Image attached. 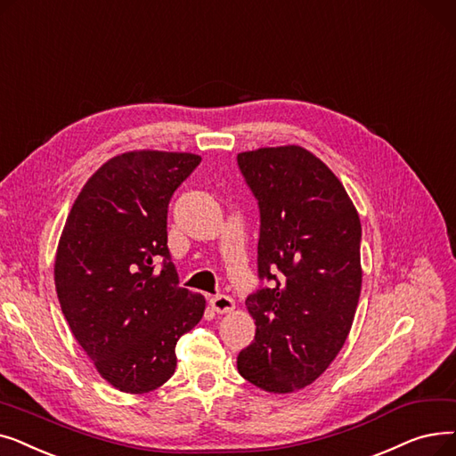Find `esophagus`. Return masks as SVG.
<instances>
[{
	"label": "esophagus",
	"mask_w": 456,
	"mask_h": 456,
	"mask_svg": "<svg viewBox=\"0 0 456 456\" xmlns=\"http://www.w3.org/2000/svg\"><path fill=\"white\" fill-rule=\"evenodd\" d=\"M209 302H211L213 310L219 312V314H226V312H232L235 308V302L228 295H215V297L209 298Z\"/></svg>",
	"instance_id": "34e87169"
}]
</instances>
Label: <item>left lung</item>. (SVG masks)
<instances>
[{
  "label": "left lung",
  "mask_w": 456,
  "mask_h": 456,
  "mask_svg": "<svg viewBox=\"0 0 456 456\" xmlns=\"http://www.w3.org/2000/svg\"><path fill=\"white\" fill-rule=\"evenodd\" d=\"M241 175L259 208L257 278L247 298L254 341L237 370L254 386L289 394L334 362L362 289V226L334 172L300 146L243 151Z\"/></svg>",
  "instance_id": "obj_1"
}]
</instances>
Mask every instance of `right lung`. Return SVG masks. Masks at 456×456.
I'll return each mask as SVG.
<instances>
[{
	"instance_id": "right-lung-1",
	"label": "right lung",
	"mask_w": 456,
	"mask_h": 456,
	"mask_svg": "<svg viewBox=\"0 0 456 456\" xmlns=\"http://www.w3.org/2000/svg\"><path fill=\"white\" fill-rule=\"evenodd\" d=\"M200 161L156 150L117 156L85 183L62 228L61 310L120 392L146 394L175 375L176 343L204 315V297L180 288L167 245L168 202Z\"/></svg>"
}]
</instances>
